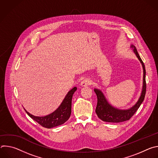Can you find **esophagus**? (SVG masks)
Returning a JSON list of instances; mask_svg holds the SVG:
<instances>
[{
  "instance_id": "1",
  "label": "esophagus",
  "mask_w": 158,
  "mask_h": 158,
  "mask_svg": "<svg viewBox=\"0 0 158 158\" xmlns=\"http://www.w3.org/2000/svg\"><path fill=\"white\" fill-rule=\"evenodd\" d=\"M91 84V80H90L88 78H85L83 81H82V82H81V87H85L88 85H90Z\"/></svg>"
}]
</instances>
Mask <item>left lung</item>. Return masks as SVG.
<instances>
[{"label": "left lung", "instance_id": "1", "mask_svg": "<svg viewBox=\"0 0 158 158\" xmlns=\"http://www.w3.org/2000/svg\"><path fill=\"white\" fill-rule=\"evenodd\" d=\"M131 48L133 49L134 53L136 54L139 60L142 64L143 69V88L141 93V96L134 106L127 109H119L112 106L109 103L104 94L101 90L95 88L94 89L98 98V103L96 108V112L98 118L103 121L108 123H121L129 120L134 114L136 110L139 109L141 104L143 102L146 94V70L144 64L141 60L136 48L133 45H131Z\"/></svg>", "mask_w": 158, "mask_h": 158}]
</instances>
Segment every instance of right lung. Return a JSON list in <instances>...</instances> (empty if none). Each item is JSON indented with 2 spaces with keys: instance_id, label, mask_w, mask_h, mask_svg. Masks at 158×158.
<instances>
[{
  "instance_id": "obj_1",
  "label": "right lung",
  "mask_w": 158,
  "mask_h": 158,
  "mask_svg": "<svg viewBox=\"0 0 158 158\" xmlns=\"http://www.w3.org/2000/svg\"><path fill=\"white\" fill-rule=\"evenodd\" d=\"M77 87H74L67 93L64 100L58 108L52 113L44 116H35L28 112L27 114L37 123L46 128H52L63 124L70 118L71 114L72 98L76 91Z\"/></svg>"
}]
</instances>
